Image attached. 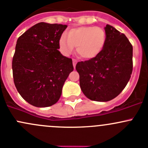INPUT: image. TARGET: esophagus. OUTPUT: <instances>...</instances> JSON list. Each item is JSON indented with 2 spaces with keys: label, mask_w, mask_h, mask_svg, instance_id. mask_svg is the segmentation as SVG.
Segmentation results:
<instances>
[{
  "label": "esophagus",
  "mask_w": 148,
  "mask_h": 148,
  "mask_svg": "<svg viewBox=\"0 0 148 148\" xmlns=\"http://www.w3.org/2000/svg\"><path fill=\"white\" fill-rule=\"evenodd\" d=\"M73 67H74V68H75L76 63H77V60H75V59H73Z\"/></svg>",
  "instance_id": "1"
}]
</instances>
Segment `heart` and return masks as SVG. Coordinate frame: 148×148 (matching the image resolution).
Wrapping results in <instances>:
<instances>
[{"label": "heart", "mask_w": 148, "mask_h": 148, "mask_svg": "<svg viewBox=\"0 0 148 148\" xmlns=\"http://www.w3.org/2000/svg\"><path fill=\"white\" fill-rule=\"evenodd\" d=\"M107 35L100 27L81 26L68 30L59 39V46L65 55H70L76 47L77 54L85 60L96 58L106 45Z\"/></svg>", "instance_id": "b5f03b06"}]
</instances>
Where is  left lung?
<instances>
[{
	"label": "left lung",
	"instance_id": "obj_1",
	"mask_svg": "<svg viewBox=\"0 0 148 148\" xmlns=\"http://www.w3.org/2000/svg\"><path fill=\"white\" fill-rule=\"evenodd\" d=\"M107 40L99 56L78 62L75 69L80 85L90 100L106 102L123 91L132 72V45L125 34L114 27L105 28Z\"/></svg>",
	"mask_w": 148,
	"mask_h": 148
}]
</instances>
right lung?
<instances>
[{"mask_svg":"<svg viewBox=\"0 0 148 148\" xmlns=\"http://www.w3.org/2000/svg\"><path fill=\"white\" fill-rule=\"evenodd\" d=\"M67 27L41 22L18 38L12 62L13 81L21 97L32 106L56 104L73 71L72 59L58 51L59 39Z\"/></svg>","mask_w":148,"mask_h":148,"instance_id":"right-lung-1","label":"right lung"}]
</instances>
